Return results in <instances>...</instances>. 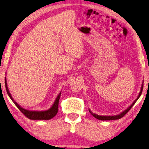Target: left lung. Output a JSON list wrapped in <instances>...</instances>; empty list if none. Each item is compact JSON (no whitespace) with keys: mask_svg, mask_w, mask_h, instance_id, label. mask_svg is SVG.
Masks as SVG:
<instances>
[{"mask_svg":"<svg viewBox=\"0 0 149 149\" xmlns=\"http://www.w3.org/2000/svg\"><path fill=\"white\" fill-rule=\"evenodd\" d=\"M143 89V84H142L141 90V92H140V93H139V95H138L137 98L134 101V102L132 104L131 106L127 108L126 111H124L123 113H121L120 114H119V115H116V116H99V115H97V114H93V113H92V112H91V111L89 110L90 113L91 114H92V115H93V116H94L95 118H97V119H98V120H118V119L121 118H122V117H123L127 113H128V111L130 110V109H131L132 108V107L134 105V104H135V103H136V101L138 100V99L139 98L141 95Z\"/></svg>","mask_w":149,"mask_h":149,"instance_id":"left-lung-1","label":"left lung"}]
</instances>
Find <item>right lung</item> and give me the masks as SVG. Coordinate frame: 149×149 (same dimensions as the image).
Here are the masks:
<instances>
[{"label":"right lung","mask_w":149,"mask_h":149,"mask_svg":"<svg viewBox=\"0 0 149 149\" xmlns=\"http://www.w3.org/2000/svg\"><path fill=\"white\" fill-rule=\"evenodd\" d=\"M4 80H5V87H6V90L8 95L10 99H11L13 102H14L15 106H16L19 109V110L22 112V113L29 119H31V120H49V119L53 118L54 116H55L57 114V112H58L59 101L60 96H61V93H60L58 95V96H57V97L56 98V101H55L53 106H52L50 109H48V110L45 111H29L26 110V109H23L22 107H21L18 105V104L15 102L14 100H13L12 95H11V94H10V93L9 92L8 89L6 77H5Z\"/></svg>","instance_id":"obj_1"}]
</instances>
